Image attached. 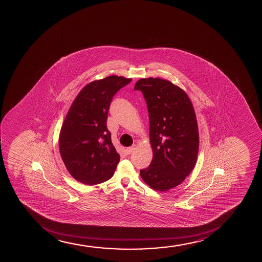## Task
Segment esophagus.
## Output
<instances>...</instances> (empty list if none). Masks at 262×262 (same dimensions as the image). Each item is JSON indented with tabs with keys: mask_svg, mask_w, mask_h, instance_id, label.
I'll return each mask as SVG.
<instances>
[{
	"mask_svg": "<svg viewBox=\"0 0 262 262\" xmlns=\"http://www.w3.org/2000/svg\"><path fill=\"white\" fill-rule=\"evenodd\" d=\"M136 147H137V145H136V144H133V146H130V147L127 148V154H130V153H133V151H134V150H136Z\"/></svg>",
	"mask_w": 262,
	"mask_h": 262,
	"instance_id": "34e87169",
	"label": "esophagus"
}]
</instances>
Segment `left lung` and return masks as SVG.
Returning <instances> with one entry per match:
<instances>
[{
    "label": "left lung",
    "instance_id": "obj_1",
    "mask_svg": "<svg viewBox=\"0 0 262 262\" xmlns=\"http://www.w3.org/2000/svg\"><path fill=\"white\" fill-rule=\"evenodd\" d=\"M134 89L143 92L147 103L153 152L140 176L150 188L166 191L180 185L197 162L200 139L193 105L185 91L168 80L141 78Z\"/></svg>",
    "mask_w": 262,
    "mask_h": 262
}]
</instances>
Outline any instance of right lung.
<instances>
[{
  "instance_id": "1",
  "label": "right lung",
  "mask_w": 262,
  "mask_h": 262,
  "mask_svg": "<svg viewBox=\"0 0 262 262\" xmlns=\"http://www.w3.org/2000/svg\"><path fill=\"white\" fill-rule=\"evenodd\" d=\"M132 78L112 75L86 84L65 117L59 150L65 167L84 185L109 180L120 160L107 129V116L113 96Z\"/></svg>"
}]
</instances>
